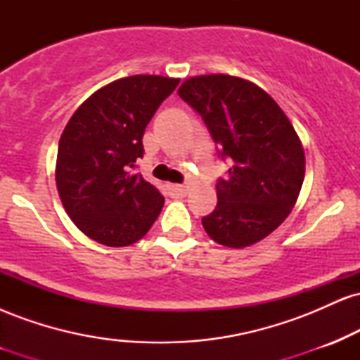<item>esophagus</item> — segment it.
Wrapping results in <instances>:
<instances>
[{
	"label": "esophagus",
	"mask_w": 360,
	"mask_h": 360,
	"mask_svg": "<svg viewBox=\"0 0 360 360\" xmlns=\"http://www.w3.org/2000/svg\"><path fill=\"white\" fill-rule=\"evenodd\" d=\"M167 189H169V194H171L172 198H183V196H186V191H188V189H186V186H183V184H169Z\"/></svg>",
	"instance_id": "1"
}]
</instances>
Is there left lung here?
I'll return each mask as SVG.
<instances>
[{"label": "left lung", "mask_w": 360, "mask_h": 360, "mask_svg": "<svg viewBox=\"0 0 360 360\" xmlns=\"http://www.w3.org/2000/svg\"><path fill=\"white\" fill-rule=\"evenodd\" d=\"M177 94L200 115L230 160L217 183V208L201 218L220 245L243 249L262 240L291 213L304 179V152L295 128L269 94L226 74L184 81Z\"/></svg>", "instance_id": "8db88e82"}]
</instances>
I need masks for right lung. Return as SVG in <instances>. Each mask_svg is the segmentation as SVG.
<instances>
[{
  "label": "right lung",
  "mask_w": 360,
  "mask_h": 360,
  "mask_svg": "<svg viewBox=\"0 0 360 360\" xmlns=\"http://www.w3.org/2000/svg\"><path fill=\"white\" fill-rule=\"evenodd\" d=\"M179 79L130 76L91 94L65 125L56 181L69 218L82 233L108 247L139 242L164 206V196L134 172L142 137L157 108Z\"/></svg>",
  "instance_id": "add662e5"
}]
</instances>
